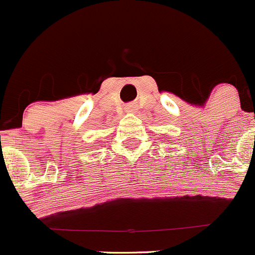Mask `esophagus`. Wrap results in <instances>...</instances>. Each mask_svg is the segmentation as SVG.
I'll use <instances>...</instances> for the list:
<instances>
[{"label":"esophagus","instance_id":"esophagus-1","mask_svg":"<svg viewBox=\"0 0 255 255\" xmlns=\"http://www.w3.org/2000/svg\"><path fill=\"white\" fill-rule=\"evenodd\" d=\"M126 111L128 112H134L135 111V106L134 105H129L126 107Z\"/></svg>","mask_w":255,"mask_h":255}]
</instances>
